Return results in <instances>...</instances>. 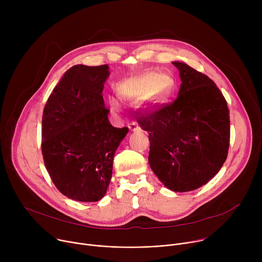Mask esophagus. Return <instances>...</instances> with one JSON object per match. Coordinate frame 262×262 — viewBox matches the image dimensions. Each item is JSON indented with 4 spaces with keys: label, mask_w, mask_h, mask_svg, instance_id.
<instances>
[{
    "label": "esophagus",
    "mask_w": 262,
    "mask_h": 262,
    "mask_svg": "<svg viewBox=\"0 0 262 262\" xmlns=\"http://www.w3.org/2000/svg\"><path fill=\"white\" fill-rule=\"evenodd\" d=\"M128 127H129V129H130V130H133V132H137V130H140V129H141L140 125H139L136 121L130 122V123L128 124Z\"/></svg>",
    "instance_id": "obj_1"
}]
</instances>
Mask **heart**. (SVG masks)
Returning a JSON list of instances; mask_svg holds the SVG:
<instances>
[{"instance_id":"b5f03b06","label":"heart","mask_w":262,"mask_h":262,"mask_svg":"<svg viewBox=\"0 0 262 262\" xmlns=\"http://www.w3.org/2000/svg\"><path fill=\"white\" fill-rule=\"evenodd\" d=\"M174 88L175 82L169 74L146 71L121 82L117 90L122 98L130 100L142 98L145 107L156 108L170 98ZM110 107L113 113L120 111V104L115 99L110 100Z\"/></svg>"}]
</instances>
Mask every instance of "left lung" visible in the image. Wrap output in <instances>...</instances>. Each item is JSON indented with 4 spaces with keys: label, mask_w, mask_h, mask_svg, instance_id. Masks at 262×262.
I'll list each match as a JSON object with an SVG mask.
<instances>
[{
    "label": "left lung",
    "mask_w": 262,
    "mask_h": 262,
    "mask_svg": "<svg viewBox=\"0 0 262 262\" xmlns=\"http://www.w3.org/2000/svg\"><path fill=\"white\" fill-rule=\"evenodd\" d=\"M181 80L172 102L141 112L139 125L149 134L148 162L173 192H190L207 183L225 163L230 144L227 101L207 76L173 62Z\"/></svg>",
    "instance_id": "8db88e82"
}]
</instances>
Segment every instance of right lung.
Instances as JSON below:
<instances>
[{
  "mask_svg": "<svg viewBox=\"0 0 262 262\" xmlns=\"http://www.w3.org/2000/svg\"><path fill=\"white\" fill-rule=\"evenodd\" d=\"M108 66L69 68L42 115L41 151L56 188L66 197L96 202L106 193L116 149L128 127L112 126L102 97Z\"/></svg>",
  "mask_w": 262,
  "mask_h": 262,
  "instance_id": "add662e5",
  "label": "right lung"
}]
</instances>
